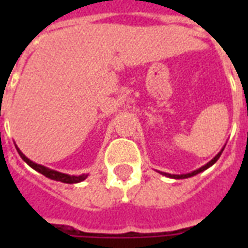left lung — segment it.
Instances as JSON below:
<instances>
[{"instance_id":"obj_1","label":"left lung","mask_w":248,"mask_h":248,"mask_svg":"<svg viewBox=\"0 0 248 248\" xmlns=\"http://www.w3.org/2000/svg\"><path fill=\"white\" fill-rule=\"evenodd\" d=\"M224 146H226V145H224ZM224 146H223V147H222V150L219 151L218 154L214 156L211 161L207 162V163H206L204 166L199 167V169H197V170H194V171L187 172V174H169V172H162V171H158V172H159V174H162V175H165V177H167V178H172V179H186V178L194 177V175H197V174H199V172H202V171H204V170H207L208 167H211L214 165V163H215V162L218 161L219 156L222 155V153H223Z\"/></svg>"}]
</instances>
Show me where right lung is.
Wrapping results in <instances>:
<instances>
[{
    "mask_svg": "<svg viewBox=\"0 0 248 248\" xmlns=\"http://www.w3.org/2000/svg\"><path fill=\"white\" fill-rule=\"evenodd\" d=\"M16 149H17V151H18L19 156L24 159L28 165H29L31 169H34L35 171H38L40 174H42V175H45V177H47L49 179H53V181H58V182H62V183H70V185H73V183H79L82 182V181H85L87 177H89V174H81V175H69V174H63V172H60V171H56V170H51V169H49V167H45L42 166V165H38V163H35V162L30 161L28 156H25V154L22 153V151L19 150L18 147L16 146Z\"/></svg>",
    "mask_w": 248,
    "mask_h": 248,
    "instance_id": "add662e5",
    "label": "right lung"
}]
</instances>
